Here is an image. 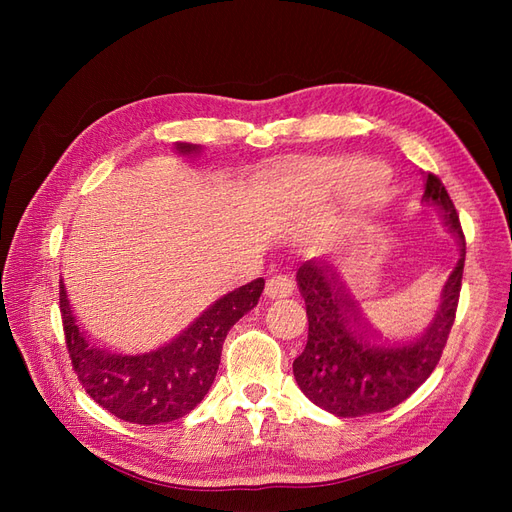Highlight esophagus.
<instances>
[{"label": "esophagus", "instance_id": "obj_1", "mask_svg": "<svg viewBox=\"0 0 512 512\" xmlns=\"http://www.w3.org/2000/svg\"><path fill=\"white\" fill-rule=\"evenodd\" d=\"M292 290H294V282L288 275H273L269 277L265 286V294L269 299H286L290 297Z\"/></svg>", "mask_w": 512, "mask_h": 512}]
</instances>
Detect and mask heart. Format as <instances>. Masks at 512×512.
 Listing matches in <instances>:
<instances>
[{
  "instance_id": "heart-1",
  "label": "heart",
  "mask_w": 512,
  "mask_h": 512,
  "mask_svg": "<svg viewBox=\"0 0 512 512\" xmlns=\"http://www.w3.org/2000/svg\"><path fill=\"white\" fill-rule=\"evenodd\" d=\"M356 164L352 162H320L305 166L299 175L286 179V185L292 192H299L312 198L329 200L333 198L342 183L352 175Z\"/></svg>"
}]
</instances>
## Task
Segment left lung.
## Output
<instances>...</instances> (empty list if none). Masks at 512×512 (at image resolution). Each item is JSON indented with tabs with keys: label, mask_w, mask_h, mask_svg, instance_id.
Returning a JSON list of instances; mask_svg holds the SVG:
<instances>
[{
	"label": "left lung",
	"mask_w": 512,
	"mask_h": 512,
	"mask_svg": "<svg viewBox=\"0 0 512 512\" xmlns=\"http://www.w3.org/2000/svg\"><path fill=\"white\" fill-rule=\"evenodd\" d=\"M423 203L438 207L459 241V260L442 288V303L431 327L410 342H384L365 324L335 273L324 260H305L297 284L307 307V344L292 371L309 401L342 418L386 412L408 399L440 363L453 329L466 237L457 209L438 175L427 173Z\"/></svg>",
	"instance_id": "left-lung-1"
}]
</instances>
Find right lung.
<instances>
[{
  "mask_svg": "<svg viewBox=\"0 0 512 512\" xmlns=\"http://www.w3.org/2000/svg\"><path fill=\"white\" fill-rule=\"evenodd\" d=\"M183 153L196 147L179 143ZM265 280L224 294L173 342L143 354H117L89 342L59 282V312L72 369L85 393L121 421L162 425L190 414L209 393L220 367L222 344L243 314L256 307Z\"/></svg>",
  "mask_w": 512,
  "mask_h": 512,
  "instance_id": "1",
  "label": "right lung"
}]
</instances>
